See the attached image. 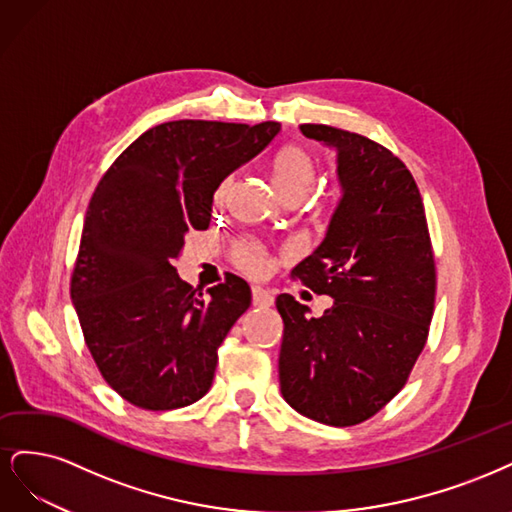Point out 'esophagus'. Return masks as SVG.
<instances>
[{
	"instance_id": "obj_1",
	"label": "esophagus",
	"mask_w": 512,
	"mask_h": 512,
	"mask_svg": "<svg viewBox=\"0 0 512 512\" xmlns=\"http://www.w3.org/2000/svg\"><path fill=\"white\" fill-rule=\"evenodd\" d=\"M253 304L259 308H268L274 304V291L263 289V287H253Z\"/></svg>"
}]
</instances>
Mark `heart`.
I'll list each match as a JSON object with an SVG mask.
<instances>
[{
	"instance_id": "heart-1",
	"label": "heart",
	"mask_w": 512,
	"mask_h": 512,
	"mask_svg": "<svg viewBox=\"0 0 512 512\" xmlns=\"http://www.w3.org/2000/svg\"><path fill=\"white\" fill-rule=\"evenodd\" d=\"M315 161L298 144H289L285 148H280L276 153L272 168H270V183L274 191L278 193L280 200H304L306 193L310 191L312 183H315ZM229 187V180L219 187L217 197H225ZM236 261L242 270L249 274H266L268 272V257L263 253L259 246L255 244H244L236 253Z\"/></svg>"
}]
</instances>
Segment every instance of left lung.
Wrapping results in <instances>:
<instances>
[{"label": "left lung", "instance_id": "1", "mask_svg": "<svg viewBox=\"0 0 512 512\" xmlns=\"http://www.w3.org/2000/svg\"><path fill=\"white\" fill-rule=\"evenodd\" d=\"M300 131L336 148L342 195L323 242L291 274L334 304L315 319L293 295L276 298L280 393L312 421L349 427L398 395L423 351L434 253L415 178L389 148L329 125Z\"/></svg>", "mask_w": 512, "mask_h": 512}]
</instances>
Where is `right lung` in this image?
Instances as JSON below:
<instances>
[{"label": "right lung", "instance_id": "add662e5", "mask_svg": "<svg viewBox=\"0 0 512 512\" xmlns=\"http://www.w3.org/2000/svg\"><path fill=\"white\" fill-rule=\"evenodd\" d=\"M278 131L276 121L161 123L97 185L70 293L97 368L129 404L172 410L208 393L251 287L229 274L204 295L180 280L174 261L191 229H208L214 191Z\"/></svg>", "mask_w": 512, "mask_h": 512}]
</instances>
